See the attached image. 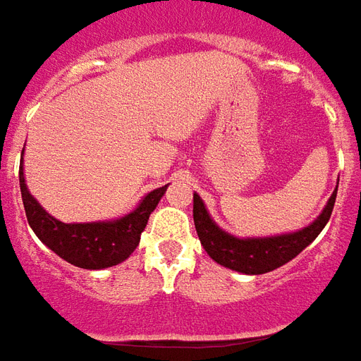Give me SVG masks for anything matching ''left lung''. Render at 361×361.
I'll return each mask as SVG.
<instances>
[{
    "label": "left lung",
    "instance_id": "obj_1",
    "mask_svg": "<svg viewBox=\"0 0 361 361\" xmlns=\"http://www.w3.org/2000/svg\"><path fill=\"white\" fill-rule=\"evenodd\" d=\"M338 188V184H336ZM336 188L331 194L327 206L323 207L319 217L307 227L275 236H235L223 231L212 219L204 200L194 192V225L200 242L213 262L223 267L238 271L244 275H264L288 264L302 250L310 246L327 225L336 200Z\"/></svg>",
    "mask_w": 361,
    "mask_h": 361
}]
</instances>
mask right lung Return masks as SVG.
<instances>
[{
    "instance_id": "add662e5",
    "label": "right lung",
    "mask_w": 361,
    "mask_h": 361,
    "mask_svg": "<svg viewBox=\"0 0 361 361\" xmlns=\"http://www.w3.org/2000/svg\"><path fill=\"white\" fill-rule=\"evenodd\" d=\"M18 183H20L26 219L36 236L65 262L82 269H107L125 262L138 246L142 231L148 225L149 215L157 207L169 186L165 184L161 188L148 192L133 212L117 219L63 223L55 219L54 215H49L38 204V200L28 192L23 163L18 171Z\"/></svg>"
}]
</instances>
